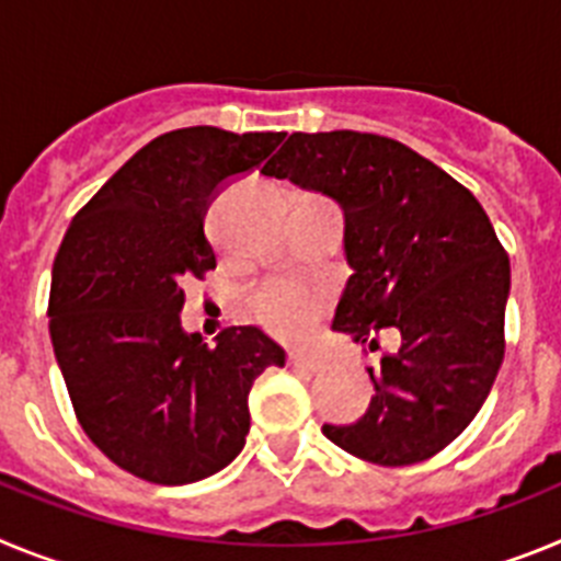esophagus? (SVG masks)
<instances>
[{
  "label": "esophagus",
  "instance_id": "34e87169",
  "mask_svg": "<svg viewBox=\"0 0 561 561\" xmlns=\"http://www.w3.org/2000/svg\"><path fill=\"white\" fill-rule=\"evenodd\" d=\"M289 368L306 370V374H317V370L325 368V362L320 356L311 354H289Z\"/></svg>",
  "mask_w": 561,
  "mask_h": 561
}]
</instances>
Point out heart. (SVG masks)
<instances>
[{
  "label": "heart",
  "mask_w": 561,
  "mask_h": 561,
  "mask_svg": "<svg viewBox=\"0 0 561 561\" xmlns=\"http://www.w3.org/2000/svg\"><path fill=\"white\" fill-rule=\"evenodd\" d=\"M325 309V295L291 280H272L252 295V314L280 340H304Z\"/></svg>",
  "instance_id": "heart-1"
}]
</instances>
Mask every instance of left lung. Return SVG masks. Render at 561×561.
Listing matches in <instances>:
<instances>
[{"label": "left lung", "instance_id": "obj_1", "mask_svg": "<svg viewBox=\"0 0 561 561\" xmlns=\"http://www.w3.org/2000/svg\"><path fill=\"white\" fill-rule=\"evenodd\" d=\"M336 202L354 275L331 329L370 342L399 331L368 368L376 393L354 424H323L345 453L410 466L453 444L483 408L503 362L512 266L460 182L390 137L295 131L261 168Z\"/></svg>", "mask_w": 561, "mask_h": 561}]
</instances>
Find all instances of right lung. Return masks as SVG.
<instances>
[{
	"label": "right lung",
	"instance_id": "add662e5",
	"mask_svg": "<svg viewBox=\"0 0 561 561\" xmlns=\"http://www.w3.org/2000/svg\"><path fill=\"white\" fill-rule=\"evenodd\" d=\"M284 131H168L78 213L53 264L49 340L83 433L112 463L160 485L221 472L244 449L252 381L284 348L225 329L216 348L182 329V286L216 266L210 202L255 171Z\"/></svg>",
	"mask_w": 561,
	"mask_h": 561
}]
</instances>
